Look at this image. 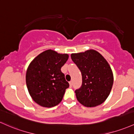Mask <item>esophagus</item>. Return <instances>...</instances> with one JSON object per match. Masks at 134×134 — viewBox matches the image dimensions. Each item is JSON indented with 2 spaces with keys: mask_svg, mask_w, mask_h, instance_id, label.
I'll return each mask as SVG.
<instances>
[{
  "mask_svg": "<svg viewBox=\"0 0 134 134\" xmlns=\"http://www.w3.org/2000/svg\"><path fill=\"white\" fill-rule=\"evenodd\" d=\"M69 85H70V87H72V81H70L69 82Z\"/></svg>",
  "mask_w": 134,
  "mask_h": 134,
  "instance_id": "34e87169",
  "label": "esophagus"
}]
</instances>
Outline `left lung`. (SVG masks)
<instances>
[{"mask_svg": "<svg viewBox=\"0 0 134 134\" xmlns=\"http://www.w3.org/2000/svg\"><path fill=\"white\" fill-rule=\"evenodd\" d=\"M71 58L82 74L81 86L75 91L77 100L87 108L100 105L113 87L114 79L109 64L94 49L72 53Z\"/></svg>", "mask_w": 134, "mask_h": 134, "instance_id": "1", "label": "left lung"}]
</instances>
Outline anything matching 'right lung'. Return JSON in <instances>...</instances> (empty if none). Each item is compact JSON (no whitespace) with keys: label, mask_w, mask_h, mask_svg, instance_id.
<instances>
[{"label":"right lung","mask_w":134,"mask_h":134,"mask_svg":"<svg viewBox=\"0 0 134 134\" xmlns=\"http://www.w3.org/2000/svg\"><path fill=\"white\" fill-rule=\"evenodd\" d=\"M69 58L48 49L37 56L28 67L26 83L32 99L41 106L51 108L62 100L69 84L65 79L61 68Z\"/></svg>","instance_id":"add662e5"}]
</instances>
